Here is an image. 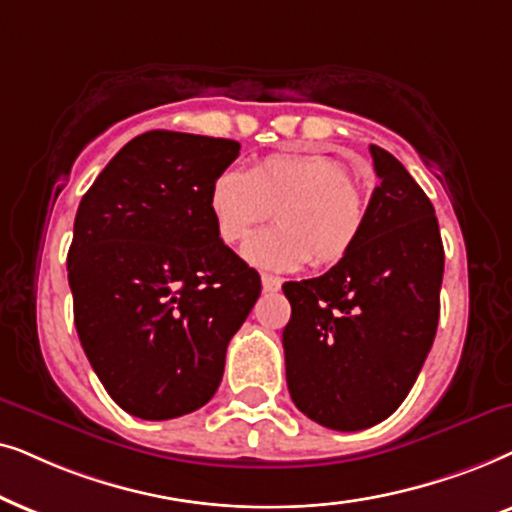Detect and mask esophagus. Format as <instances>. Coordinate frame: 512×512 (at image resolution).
I'll use <instances>...</instances> for the list:
<instances>
[{
	"instance_id": "1",
	"label": "esophagus",
	"mask_w": 512,
	"mask_h": 512,
	"mask_svg": "<svg viewBox=\"0 0 512 512\" xmlns=\"http://www.w3.org/2000/svg\"><path fill=\"white\" fill-rule=\"evenodd\" d=\"M262 290L264 292H278V290H281V278L264 274L262 276Z\"/></svg>"
}]
</instances>
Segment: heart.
I'll list each match as a JSON object with an SVG mask.
<instances>
[{
  "instance_id": "b5f03b06",
  "label": "heart",
  "mask_w": 512,
  "mask_h": 512,
  "mask_svg": "<svg viewBox=\"0 0 512 512\" xmlns=\"http://www.w3.org/2000/svg\"><path fill=\"white\" fill-rule=\"evenodd\" d=\"M208 206L227 245L245 241L276 210L278 227L255 234L241 250L245 262L269 271L342 262L367 222V203L349 168L313 152L269 154L250 173L224 170L210 185Z\"/></svg>"
}]
</instances>
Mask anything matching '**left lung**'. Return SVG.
I'll return each instance as SVG.
<instances>
[{
    "label": "left lung",
    "mask_w": 512,
    "mask_h": 512,
    "mask_svg": "<svg viewBox=\"0 0 512 512\" xmlns=\"http://www.w3.org/2000/svg\"><path fill=\"white\" fill-rule=\"evenodd\" d=\"M370 154L379 185L356 248L327 274L283 285L290 398L332 431H363L398 410L440 318L445 250L433 203L393 154Z\"/></svg>",
    "instance_id": "obj_1"
}]
</instances>
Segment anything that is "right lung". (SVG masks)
Segmentation results:
<instances>
[{"label":"right lung","instance_id":"obj_1","mask_svg":"<svg viewBox=\"0 0 512 512\" xmlns=\"http://www.w3.org/2000/svg\"><path fill=\"white\" fill-rule=\"evenodd\" d=\"M238 152L236 140L142 133L79 203L67 252L74 325L105 391L133 417L163 421L206 405L262 292L208 206Z\"/></svg>","mask_w":512,"mask_h":512}]
</instances>
